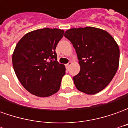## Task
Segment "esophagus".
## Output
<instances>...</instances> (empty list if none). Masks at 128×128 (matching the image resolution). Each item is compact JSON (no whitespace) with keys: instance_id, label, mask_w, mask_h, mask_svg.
Wrapping results in <instances>:
<instances>
[{"instance_id":"esophagus-1","label":"esophagus","mask_w":128,"mask_h":128,"mask_svg":"<svg viewBox=\"0 0 128 128\" xmlns=\"http://www.w3.org/2000/svg\"><path fill=\"white\" fill-rule=\"evenodd\" d=\"M71 64H72V62H68V64H66V66L67 68H68V67H69L71 65Z\"/></svg>"}]
</instances>
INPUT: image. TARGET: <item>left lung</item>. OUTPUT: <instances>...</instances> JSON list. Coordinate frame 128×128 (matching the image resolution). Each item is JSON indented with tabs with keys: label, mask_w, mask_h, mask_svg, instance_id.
I'll list each match as a JSON object with an SVG mask.
<instances>
[{
	"label": "left lung",
	"mask_w": 128,
	"mask_h": 128,
	"mask_svg": "<svg viewBox=\"0 0 128 128\" xmlns=\"http://www.w3.org/2000/svg\"><path fill=\"white\" fill-rule=\"evenodd\" d=\"M64 36L75 48L80 65V72L72 78L76 88L88 94L102 91L118 69L117 43L109 33L92 26L68 29Z\"/></svg>",
	"instance_id": "obj_1"
}]
</instances>
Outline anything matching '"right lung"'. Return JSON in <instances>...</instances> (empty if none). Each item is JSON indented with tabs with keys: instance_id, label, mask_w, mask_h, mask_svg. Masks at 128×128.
<instances>
[{
	"instance_id": "obj_1",
	"label": "right lung",
	"mask_w": 128,
	"mask_h": 128,
	"mask_svg": "<svg viewBox=\"0 0 128 128\" xmlns=\"http://www.w3.org/2000/svg\"><path fill=\"white\" fill-rule=\"evenodd\" d=\"M64 33L60 29H37L25 34L16 46L14 69L21 84L32 94L46 97L60 88L66 68L57 61L56 48Z\"/></svg>"
}]
</instances>
